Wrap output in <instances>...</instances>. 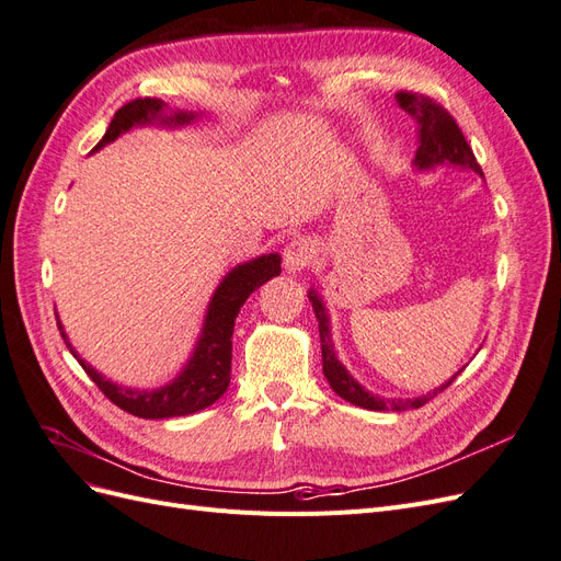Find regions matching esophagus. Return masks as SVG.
I'll return each instance as SVG.
<instances>
[{
	"instance_id": "1",
	"label": "esophagus",
	"mask_w": 561,
	"mask_h": 561,
	"mask_svg": "<svg viewBox=\"0 0 561 561\" xmlns=\"http://www.w3.org/2000/svg\"><path fill=\"white\" fill-rule=\"evenodd\" d=\"M316 243L311 239H295L290 245L285 248V268L290 274H301L304 268H309L311 262L316 260Z\"/></svg>"
}]
</instances>
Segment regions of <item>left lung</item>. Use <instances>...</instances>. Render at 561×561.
<instances>
[{
    "label": "left lung",
    "mask_w": 561,
    "mask_h": 561,
    "mask_svg": "<svg viewBox=\"0 0 561 561\" xmlns=\"http://www.w3.org/2000/svg\"><path fill=\"white\" fill-rule=\"evenodd\" d=\"M396 103L410 112L414 116V122L419 126V149L416 157L412 161L416 173H431L437 171V168H461V171L482 175V168L474 161V154L470 151L461 128L456 126L454 118L435 105L433 100L428 98H419L412 93H398ZM309 301L313 307L316 320H318V330H320V351H322V371H325V379L330 383V388L339 398H344L346 402L363 407V410L369 412H404V410H419V407L426 404L428 400H433L437 393L443 390L463 371V367L454 371V375L439 383L437 388H433L431 393L419 396V398H381L369 393L365 390V386H360L351 377V371L339 363V355L332 342V320H330V311L325 307V301L313 290H309Z\"/></svg>",
    "instance_id": "left-lung-1"
}]
</instances>
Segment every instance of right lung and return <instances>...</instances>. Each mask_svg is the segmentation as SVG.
<instances>
[{"label":"right lung","instance_id":"1","mask_svg":"<svg viewBox=\"0 0 561 561\" xmlns=\"http://www.w3.org/2000/svg\"><path fill=\"white\" fill-rule=\"evenodd\" d=\"M203 114L171 110L163 100L157 98H140L124 105L112 118V124L105 133V138L95 145L93 151L103 149L105 145L122 138L124 133L142 126H161V128H184L198 122ZM280 274V254L268 252L252 257L248 262L236 264L229 268L225 278L219 280L215 293L208 301L203 325L196 336V344L186 358L184 367L178 375L159 386V388H128L114 383L112 379L100 375L87 360L79 358V353L70 344L60 316L56 313L58 330L62 342L70 353L79 360L83 371L93 379V383L124 412L140 416V419H173V416H190L201 410H206L227 393L231 381V336L236 316H239L245 299L262 287L266 280Z\"/></svg>","mask_w":561,"mask_h":561}]
</instances>
